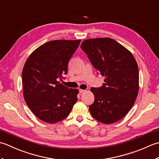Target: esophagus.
I'll return each instance as SVG.
<instances>
[{
    "mask_svg": "<svg viewBox=\"0 0 159 159\" xmlns=\"http://www.w3.org/2000/svg\"><path fill=\"white\" fill-rule=\"evenodd\" d=\"M85 92H86V90H85V89H80L79 90L80 93H85Z\"/></svg>",
    "mask_w": 159,
    "mask_h": 159,
    "instance_id": "obj_1",
    "label": "esophagus"
}]
</instances>
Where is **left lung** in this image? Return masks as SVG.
<instances>
[{
	"instance_id": "8db88e82",
	"label": "left lung",
	"mask_w": 159,
	"mask_h": 159,
	"mask_svg": "<svg viewBox=\"0 0 159 159\" xmlns=\"http://www.w3.org/2000/svg\"><path fill=\"white\" fill-rule=\"evenodd\" d=\"M96 70L105 77L103 86L91 88L92 117L110 124L120 120L134 105L139 92V69L133 54L111 38L84 40L80 45Z\"/></svg>"
}]
</instances>
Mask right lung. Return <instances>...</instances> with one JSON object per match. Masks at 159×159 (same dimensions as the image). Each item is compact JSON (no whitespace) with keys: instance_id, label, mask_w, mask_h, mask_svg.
Here are the masks:
<instances>
[{"instance_id":"add662e5","label":"right lung","mask_w":159,"mask_h":159,"mask_svg":"<svg viewBox=\"0 0 159 159\" xmlns=\"http://www.w3.org/2000/svg\"><path fill=\"white\" fill-rule=\"evenodd\" d=\"M79 40H53L36 48L23 67L24 99L35 116L55 124L69 116L77 100L79 89H69L58 80L67 73L70 59Z\"/></svg>"}]
</instances>
